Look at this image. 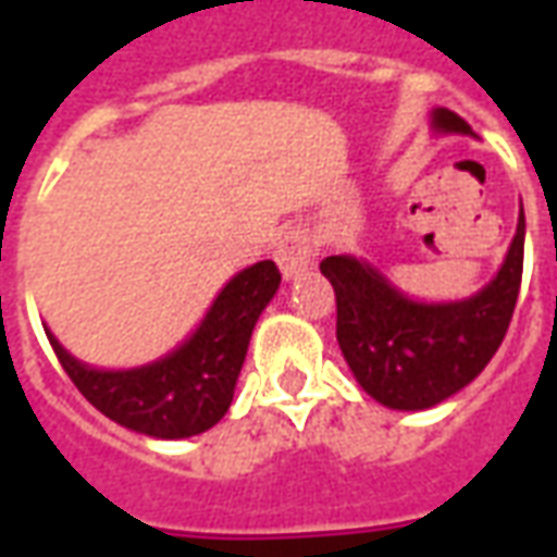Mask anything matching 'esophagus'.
I'll use <instances>...</instances> for the list:
<instances>
[{
    "mask_svg": "<svg viewBox=\"0 0 557 557\" xmlns=\"http://www.w3.org/2000/svg\"><path fill=\"white\" fill-rule=\"evenodd\" d=\"M274 259H277L283 277H298L304 268L313 262V238L304 230L286 232V235L280 238L277 250H274Z\"/></svg>",
    "mask_w": 557,
    "mask_h": 557,
    "instance_id": "34e87169",
    "label": "esophagus"
}]
</instances>
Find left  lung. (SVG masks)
<instances>
[{"label": "left lung", "instance_id": "8db88e82", "mask_svg": "<svg viewBox=\"0 0 557 557\" xmlns=\"http://www.w3.org/2000/svg\"><path fill=\"white\" fill-rule=\"evenodd\" d=\"M442 134H471L466 119L435 110ZM525 256V214H519L498 274L466 301L423 304L363 259L327 256L322 274L337 295V343L358 385L387 409H432L474 382L502 346L513 319Z\"/></svg>", "mask_w": 557, "mask_h": 557}]
</instances>
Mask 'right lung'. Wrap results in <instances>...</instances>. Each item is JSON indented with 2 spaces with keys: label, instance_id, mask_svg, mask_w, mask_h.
Masks as SVG:
<instances>
[{
  "label": "right lung",
  "instance_id": "add662e5",
  "mask_svg": "<svg viewBox=\"0 0 557 557\" xmlns=\"http://www.w3.org/2000/svg\"><path fill=\"white\" fill-rule=\"evenodd\" d=\"M277 286L280 271L271 259L244 268L220 289L190 339L137 370H95L65 351L50 331L47 339L62 370L101 414L151 438H190L230 411L256 319Z\"/></svg>",
  "mask_w": 557,
  "mask_h": 557
}]
</instances>
